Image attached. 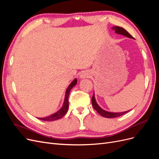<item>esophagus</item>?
<instances>
[{"mask_svg": "<svg viewBox=\"0 0 159 159\" xmlns=\"http://www.w3.org/2000/svg\"><path fill=\"white\" fill-rule=\"evenodd\" d=\"M89 76H90V74L88 73V71H83L82 72H81L80 75L81 79L88 78H89Z\"/></svg>", "mask_w": 159, "mask_h": 159, "instance_id": "1", "label": "esophagus"}]
</instances>
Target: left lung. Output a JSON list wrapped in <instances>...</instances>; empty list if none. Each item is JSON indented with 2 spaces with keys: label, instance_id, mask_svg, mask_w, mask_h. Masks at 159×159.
Instances as JSON below:
<instances>
[{
  "label": "left lung",
  "instance_id": "1",
  "mask_svg": "<svg viewBox=\"0 0 159 159\" xmlns=\"http://www.w3.org/2000/svg\"><path fill=\"white\" fill-rule=\"evenodd\" d=\"M113 30H115V32H116L117 34H121L125 36H127L128 38H133V37L126 30H125L123 28L119 27V26H114L112 28ZM91 102H92V105L93 108L97 111L98 113H99V114H100L102 116L104 117H107V118H115V117H118L121 116L123 114L126 113L127 112H129V111H124V112H120V113H113V112H109V111H106L103 110V109L101 108L98 104L95 101V95L93 94L92 99H91Z\"/></svg>",
  "mask_w": 159,
  "mask_h": 159
}]
</instances>
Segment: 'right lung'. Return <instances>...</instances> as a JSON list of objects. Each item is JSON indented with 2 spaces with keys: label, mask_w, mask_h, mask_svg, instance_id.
Returning a JSON list of instances; mask_svg holds the SVG:
<instances>
[{
  "label": "right lung",
  "mask_w": 159,
  "mask_h": 159,
  "mask_svg": "<svg viewBox=\"0 0 159 159\" xmlns=\"http://www.w3.org/2000/svg\"><path fill=\"white\" fill-rule=\"evenodd\" d=\"M77 79H74V80L72 81V82L69 85V86L67 88L66 91V94H65V98H64V102L63 103V105H62L61 108L57 111V112L55 113L52 114L50 116L45 117H42V118H38L40 120H42V121H56V120H57L59 119H61V117H63L66 113L68 111V109L69 107V102H68V97H69V94L70 92V90L72 89V88L74 87V86L77 84Z\"/></svg>",
  "instance_id": "1"
}]
</instances>
